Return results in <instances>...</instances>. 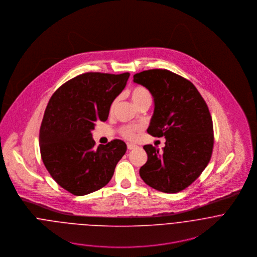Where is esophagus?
Segmentation results:
<instances>
[{
  "instance_id": "esophagus-1",
  "label": "esophagus",
  "mask_w": 257,
  "mask_h": 257,
  "mask_svg": "<svg viewBox=\"0 0 257 257\" xmlns=\"http://www.w3.org/2000/svg\"><path fill=\"white\" fill-rule=\"evenodd\" d=\"M137 146L136 145H134V144H127V149L128 150H132V149H135V148H137Z\"/></svg>"
}]
</instances>
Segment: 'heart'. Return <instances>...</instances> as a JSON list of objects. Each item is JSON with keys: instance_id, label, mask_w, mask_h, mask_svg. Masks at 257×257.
I'll use <instances>...</instances> for the list:
<instances>
[{"instance_id": "1", "label": "heart", "mask_w": 257, "mask_h": 257, "mask_svg": "<svg viewBox=\"0 0 257 257\" xmlns=\"http://www.w3.org/2000/svg\"><path fill=\"white\" fill-rule=\"evenodd\" d=\"M130 95L132 100L134 101V103L137 106H140L142 103L144 102H151V94L149 92V90L147 87L142 86V85H138L132 88V90L130 91ZM116 100H114L111 105H110V110H113L114 106H115ZM142 131V126L141 125H131V124H125V125H121L119 127V135L124 138L125 140L128 141H133L137 138V135Z\"/></svg>"}]
</instances>
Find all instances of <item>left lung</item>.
<instances>
[{"label":"left lung","instance_id":"obj_1","mask_svg":"<svg viewBox=\"0 0 257 257\" xmlns=\"http://www.w3.org/2000/svg\"><path fill=\"white\" fill-rule=\"evenodd\" d=\"M154 98V113L147 133L166 139L163 151L145 146L147 163L140 175L146 183L164 193L180 192L207 167L213 153L214 126L209 108L189 80L166 69L134 75Z\"/></svg>","mask_w":257,"mask_h":257}]
</instances>
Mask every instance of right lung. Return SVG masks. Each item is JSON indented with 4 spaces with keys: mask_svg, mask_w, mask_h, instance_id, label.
Segmentation results:
<instances>
[{
    "mask_svg": "<svg viewBox=\"0 0 257 257\" xmlns=\"http://www.w3.org/2000/svg\"><path fill=\"white\" fill-rule=\"evenodd\" d=\"M130 73L80 74L51 96L39 130L43 164L50 176L75 196L95 192L110 182L126 145L112 140L95 147L91 131L106 121Z\"/></svg>",
    "mask_w": 257,
    "mask_h": 257,
    "instance_id": "right-lung-1",
    "label": "right lung"
}]
</instances>
